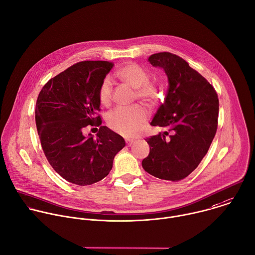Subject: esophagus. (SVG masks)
<instances>
[{
  "instance_id": "1",
  "label": "esophagus",
  "mask_w": 255,
  "mask_h": 255,
  "mask_svg": "<svg viewBox=\"0 0 255 255\" xmlns=\"http://www.w3.org/2000/svg\"><path fill=\"white\" fill-rule=\"evenodd\" d=\"M134 140H132V139H126V144H127V146H132L133 144H134Z\"/></svg>"
}]
</instances>
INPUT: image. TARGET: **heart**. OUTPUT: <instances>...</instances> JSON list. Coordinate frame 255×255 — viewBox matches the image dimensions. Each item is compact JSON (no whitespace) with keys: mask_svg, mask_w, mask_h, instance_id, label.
Instances as JSON below:
<instances>
[{"mask_svg":"<svg viewBox=\"0 0 255 255\" xmlns=\"http://www.w3.org/2000/svg\"><path fill=\"white\" fill-rule=\"evenodd\" d=\"M116 76L120 81L135 90V97L148 106H154L160 98V89L155 82L149 81V73L143 67L131 63L120 68ZM99 100L102 105L108 106L112 99V81L105 77L99 87ZM148 120L146 109L135 104L130 107H119L108 115V125L115 132L126 136L137 135Z\"/></svg>","mask_w":255,"mask_h":255,"instance_id":"1","label":"heart"}]
</instances>
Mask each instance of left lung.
Listing matches in <instances>:
<instances>
[{
	"label": "left lung",
	"instance_id": "left-lung-1",
	"mask_svg": "<svg viewBox=\"0 0 255 255\" xmlns=\"http://www.w3.org/2000/svg\"><path fill=\"white\" fill-rule=\"evenodd\" d=\"M148 61L164 70L169 88L151 122L166 131L146 139L150 152L142 167L159 179L179 181L195 170L211 145L218 97L212 85L179 56L162 52Z\"/></svg>",
	"mask_w": 255,
	"mask_h": 255
}]
</instances>
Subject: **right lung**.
I'll return each mask as SVG.
<instances>
[{
	"label": "right lung",
	"mask_w": 255,
	"mask_h": 255,
	"mask_svg": "<svg viewBox=\"0 0 255 255\" xmlns=\"http://www.w3.org/2000/svg\"><path fill=\"white\" fill-rule=\"evenodd\" d=\"M107 61L79 62L41 90L36 103V125L41 145L54 170L70 183L85 186L111 171L115 155L125 146L122 136L101 126L97 137L83 135L88 125L100 126L98 96L102 80L113 68Z\"/></svg>",
	"instance_id": "1"
}]
</instances>
